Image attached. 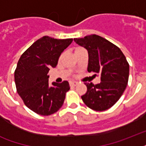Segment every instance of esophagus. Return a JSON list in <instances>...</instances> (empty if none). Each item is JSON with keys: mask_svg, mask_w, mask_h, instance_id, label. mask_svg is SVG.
<instances>
[{"mask_svg": "<svg viewBox=\"0 0 146 146\" xmlns=\"http://www.w3.org/2000/svg\"><path fill=\"white\" fill-rule=\"evenodd\" d=\"M78 84L77 82H75V81H70V86H76V85Z\"/></svg>", "mask_w": 146, "mask_h": 146, "instance_id": "1", "label": "esophagus"}]
</instances>
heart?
<instances>
[{
  "label": "heart",
  "mask_w": 146,
  "mask_h": 146,
  "mask_svg": "<svg viewBox=\"0 0 146 146\" xmlns=\"http://www.w3.org/2000/svg\"><path fill=\"white\" fill-rule=\"evenodd\" d=\"M79 49H82V48H77L76 50H79Z\"/></svg>",
  "instance_id": "b5f03b06"
}]
</instances>
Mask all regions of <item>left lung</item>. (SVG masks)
Here are the masks:
<instances>
[{
    "instance_id": "left-lung-1",
    "label": "left lung",
    "mask_w": 146,
    "mask_h": 146,
    "mask_svg": "<svg viewBox=\"0 0 146 146\" xmlns=\"http://www.w3.org/2000/svg\"><path fill=\"white\" fill-rule=\"evenodd\" d=\"M74 42L88 50V71L101 76L99 84L85 83L87 92L81 96L82 101L95 111L108 110L120 99L128 83L129 66L126 57L118 47L99 35L74 38Z\"/></svg>"
}]
</instances>
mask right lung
I'll use <instances>...</instances> for the list:
<instances>
[{"instance_id": "add662e5", "label": "right lung", "mask_w": 146, "mask_h": 146, "mask_svg": "<svg viewBox=\"0 0 146 146\" xmlns=\"http://www.w3.org/2000/svg\"><path fill=\"white\" fill-rule=\"evenodd\" d=\"M73 42V38L56 39L44 36L34 42L21 55L14 73L17 92L24 104L40 115L57 112L64 104L70 89L67 81L53 82L50 86L48 75L54 68L61 53Z\"/></svg>"}]
</instances>
